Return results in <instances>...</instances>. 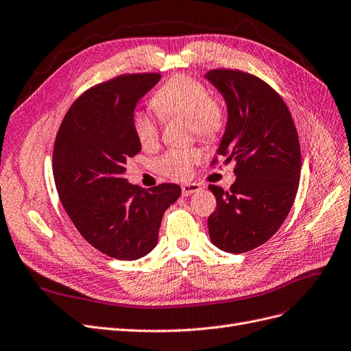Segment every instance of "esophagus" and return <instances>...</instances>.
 <instances>
[{
	"instance_id": "obj_1",
	"label": "esophagus",
	"mask_w": 351,
	"mask_h": 351,
	"mask_svg": "<svg viewBox=\"0 0 351 351\" xmlns=\"http://www.w3.org/2000/svg\"><path fill=\"white\" fill-rule=\"evenodd\" d=\"M180 188H182V195H184V197H189V195H192V193H195V192H199V191H201V185H199V184H195V182L184 184Z\"/></svg>"
}]
</instances>
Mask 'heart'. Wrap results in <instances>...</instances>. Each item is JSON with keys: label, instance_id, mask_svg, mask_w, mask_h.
Segmentation results:
<instances>
[{"label": "heart", "instance_id": "b5f03b06", "mask_svg": "<svg viewBox=\"0 0 351 351\" xmlns=\"http://www.w3.org/2000/svg\"><path fill=\"white\" fill-rule=\"evenodd\" d=\"M152 107L163 119L182 117L188 119L191 132L204 140H215L226 124L223 107L210 97L208 89L195 77L179 75L169 80L152 97ZM133 128L141 146H152L158 140L159 127L147 112H137ZM201 159L197 147L172 149L156 160V167L169 178L182 179L191 172V166Z\"/></svg>", "mask_w": 351, "mask_h": 351}]
</instances>
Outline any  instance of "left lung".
<instances>
[{
  "mask_svg": "<svg viewBox=\"0 0 351 351\" xmlns=\"http://www.w3.org/2000/svg\"><path fill=\"white\" fill-rule=\"evenodd\" d=\"M205 80L227 106L217 153L224 163H237L228 191L208 186L217 198L210 239L219 250L239 254L266 243L287 219L300 185V140L287 104L262 80L228 69L206 72Z\"/></svg>",
  "mask_w": 351,
  "mask_h": 351,
  "instance_id": "left-lung-1",
  "label": "left lung"
}]
</instances>
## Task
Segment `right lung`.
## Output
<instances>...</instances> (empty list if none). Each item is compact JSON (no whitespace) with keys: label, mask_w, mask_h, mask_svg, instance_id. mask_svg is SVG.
Masks as SVG:
<instances>
[{"label":"right lung","mask_w":351,"mask_h":351,"mask_svg":"<svg viewBox=\"0 0 351 351\" xmlns=\"http://www.w3.org/2000/svg\"><path fill=\"white\" fill-rule=\"evenodd\" d=\"M159 73L123 75L86 90L64 115L55 141L53 176L64 211L82 237L119 261H137L158 244L165 211L180 186L130 184L125 163L141 150L133 128L140 99Z\"/></svg>","instance_id":"add662e5"}]
</instances>
